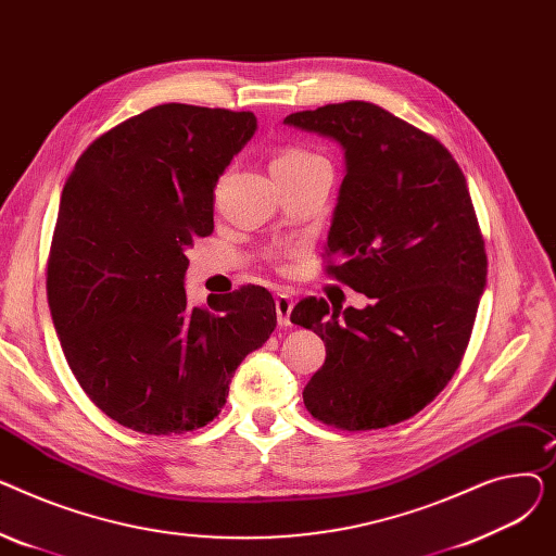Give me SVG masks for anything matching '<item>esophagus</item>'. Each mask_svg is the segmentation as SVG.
<instances>
[{"label":"esophagus","mask_w":556,"mask_h":556,"mask_svg":"<svg viewBox=\"0 0 556 556\" xmlns=\"http://www.w3.org/2000/svg\"><path fill=\"white\" fill-rule=\"evenodd\" d=\"M293 306H295V302L290 300L288 295H277L275 308H277V323H279V327H293V319H290Z\"/></svg>","instance_id":"34e87169"}]
</instances>
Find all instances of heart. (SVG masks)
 <instances>
[{"label":"heart","instance_id":"heart-1","mask_svg":"<svg viewBox=\"0 0 556 556\" xmlns=\"http://www.w3.org/2000/svg\"><path fill=\"white\" fill-rule=\"evenodd\" d=\"M329 164L323 155H317L304 146H283L273 157V175L275 178H283V175H300L315 166Z\"/></svg>","mask_w":556,"mask_h":556}]
</instances>
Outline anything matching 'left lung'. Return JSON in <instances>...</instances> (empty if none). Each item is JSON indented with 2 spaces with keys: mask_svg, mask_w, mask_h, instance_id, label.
Instances as JSON below:
<instances>
[{
  "mask_svg": "<svg viewBox=\"0 0 556 556\" xmlns=\"http://www.w3.org/2000/svg\"><path fill=\"white\" fill-rule=\"evenodd\" d=\"M336 139L346 173L329 229L327 275L365 293L363 311L302 300L290 319L327 342L306 410L358 432L401 424L440 394L469 346L486 250L469 187L444 143L365 101L288 114Z\"/></svg>",
  "mask_w": 556,
  "mask_h": 556,
  "instance_id": "obj_1",
  "label": "left lung"
}]
</instances>
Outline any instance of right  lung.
Listing matches in <instances>:
<instances>
[{"mask_svg":"<svg viewBox=\"0 0 556 556\" xmlns=\"http://www.w3.org/2000/svg\"><path fill=\"white\" fill-rule=\"evenodd\" d=\"M254 130L252 112L155 105L99 135L65 182L47 258L53 327L83 392L130 430L207 426L277 327L266 288L207 306L185 290V252L214 231V187Z\"/></svg>","mask_w":556,"mask_h":556,"instance_id":"1","label":"right lung"}]
</instances>
